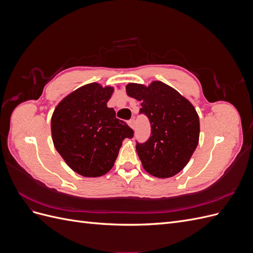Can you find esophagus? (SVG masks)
<instances>
[{
    "label": "esophagus",
    "instance_id": "obj_1",
    "mask_svg": "<svg viewBox=\"0 0 253 253\" xmlns=\"http://www.w3.org/2000/svg\"><path fill=\"white\" fill-rule=\"evenodd\" d=\"M127 125L131 126L132 128H134L135 127V119L134 118H132V119H129L128 121H127Z\"/></svg>",
    "mask_w": 253,
    "mask_h": 253
}]
</instances>
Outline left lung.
<instances>
[{
  "label": "left lung",
  "mask_w": 253,
  "mask_h": 253,
  "mask_svg": "<svg viewBox=\"0 0 253 253\" xmlns=\"http://www.w3.org/2000/svg\"><path fill=\"white\" fill-rule=\"evenodd\" d=\"M126 93L141 101L139 114L148 117L151 136L136 141L143 169L158 178H168L187 166L200 139V118L194 106L177 90L154 81L147 87L128 83Z\"/></svg>",
  "instance_id": "8db88e82"
}]
</instances>
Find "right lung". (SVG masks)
I'll return each mask as SVG.
<instances>
[{
  "mask_svg": "<svg viewBox=\"0 0 253 253\" xmlns=\"http://www.w3.org/2000/svg\"><path fill=\"white\" fill-rule=\"evenodd\" d=\"M114 88L86 84L66 96L53 111L51 135L55 148L72 170L98 177L114 166L125 138L134 131L108 108Z\"/></svg>",
  "mask_w": 253,
  "mask_h": 253,
  "instance_id": "1",
  "label": "right lung"
}]
</instances>
